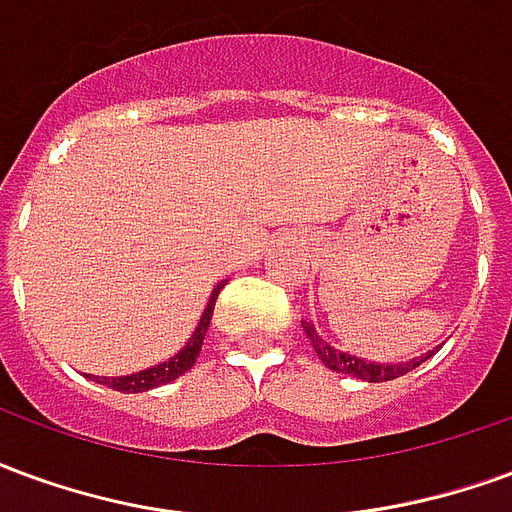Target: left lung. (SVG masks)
<instances>
[{
  "label": "left lung",
  "mask_w": 512,
  "mask_h": 512,
  "mask_svg": "<svg viewBox=\"0 0 512 512\" xmlns=\"http://www.w3.org/2000/svg\"><path fill=\"white\" fill-rule=\"evenodd\" d=\"M304 326V332L310 337L312 348H315V354L321 359L323 365L334 370V373H343V376H354L362 378V381H370V384H381V381H392V378H400L411 373L414 367H419L428 356H433V351L425 356H417V359H411V362H367V359H359L354 354H345V351H337L334 345H329L323 340L321 334L315 332V326L310 321H301Z\"/></svg>",
  "instance_id": "obj_1"
}]
</instances>
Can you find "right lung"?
I'll use <instances>...</instances> for the list:
<instances>
[{"label": "right lung", "mask_w": 512, "mask_h": 512, "mask_svg": "<svg viewBox=\"0 0 512 512\" xmlns=\"http://www.w3.org/2000/svg\"><path fill=\"white\" fill-rule=\"evenodd\" d=\"M224 282H227V279H224ZM224 282H219V285L211 290V299H208L205 310H202V318L200 323H197V329H194V334L189 337V343L183 345L178 354L169 356L167 362H158V365L147 367V370L131 373V376H115V378L93 376L95 384H104L109 386V389H115V392L134 395V392L156 389V386H164L169 384V381H175V378L183 376V373H189L202 351V340H205V334H208V326H211V318H213V307H216V299H219V290L224 288Z\"/></svg>", "instance_id": "obj_1"}]
</instances>
